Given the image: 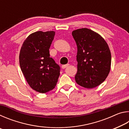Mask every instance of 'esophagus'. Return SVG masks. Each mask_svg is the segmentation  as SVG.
I'll return each mask as SVG.
<instances>
[{"label":"esophagus","mask_w":129,"mask_h":129,"mask_svg":"<svg viewBox=\"0 0 129 129\" xmlns=\"http://www.w3.org/2000/svg\"><path fill=\"white\" fill-rule=\"evenodd\" d=\"M69 65V64H66V65H62V66H61V67H62V69H65V68H66L67 67H68Z\"/></svg>","instance_id":"34e87169"}]
</instances>
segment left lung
<instances>
[{
  "mask_svg": "<svg viewBox=\"0 0 129 129\" xmlns=\"http://www.w3.org/2000/svg\"><path fill=\"white\" fill-rule=\"evenodd\" d=\"M72 34L77 47L76 82L85 88H95L105 80L110 71L108 44L100 34L88 28L77 29Z\"/></svg>",
  "mask_w": 129,
  "mask_h": 129,
  "instance_id": "obj_1",
  "label": "left lung"
}]
</instances>
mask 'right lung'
<instances>
[{
  "label": "right lung",
  "instance_id": "obj_1",
  "mask_svg": "<svg viewBox=\"0 0 129 129\" xmlns=\"http://www.w3.org/2000/svg\"><path fill=\"white\" fill-rule=\"evenodd\" d=\"M55 32L37 31L24 41L19 54L21 71L30 88L45 93L56 86L60 67L50 57L49 48Z\"/></svg>",
  "mask_w": 129,
  "mask_h": 129
}]
</instances>
